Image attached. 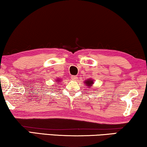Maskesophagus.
Here are the masks:
<instances>
[{
  "instance_id": "esophagus-1",
  "label": "esophagus",
  "mask_w": 147,
  "mask_h": 147,
  "mask_svg": "<svg viewBox=\"0 0 147 147\" xmlns=\"http://www.w3.org/2000/svg\"><path fill=\"white\" fill-rule=\"evenodd\" d=\"M71 80H76L78 79V77L76 76H71Z\"/></svg>"
}]
</instances>
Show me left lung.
Returning a JSON list of instances; mask_svg holds the SVG:
<instances>
[{"instance_id": "1", "label": "left lung", "mask_w": 147, "mask_h": 147, "mask_svg": "<svg viewBox=\"0 0 147 147\" xmlns=\"http://www.w3.org/2000/svg\"><path fill=\"white\" fill-rule=\"evenodd\" d=\"M84 84L86 86L90 88L93 85V84H94V81H93V80L91 79V78H88V79L84 81Z\"/></svg>"}]
</instances>
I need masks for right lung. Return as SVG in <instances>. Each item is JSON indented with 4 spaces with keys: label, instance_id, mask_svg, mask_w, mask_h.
Segmentation results:
<instances>
[{
    "label": "right lung",
    "instance_id": "right-lung-1",
    "mask_svg": "<svg viewBox=\"0 0 147 147\" xmlns=\"http://www.w3.org/2000/svg\"><path fill=\"white\" fill-rule=\"evenodd\" d=\"M56 81L58 82V83H59V82H60L61 80H59V79H57V80H56Z\"/></svg>",
    "mask_w": 147,
    "mask_h": 147
}]
</instances>
